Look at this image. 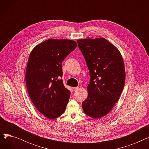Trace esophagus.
I'll use <instances>...</instances> for the list:
<instances>
[{"instance_id":"obj_1","label":"esophagus","mask_w":149,"mask_h":149,"mask_svg":"<svg viewBox=\"0 0 149 149\" xmlns=\"http://www.w3.org/2000/svg\"><path fill=\"white\" fill-rule=\"evenodd\" d=\"M79 87H74V88H73V90L74 91H77L78 89H79Z\"/></svg>"}]
</instances>
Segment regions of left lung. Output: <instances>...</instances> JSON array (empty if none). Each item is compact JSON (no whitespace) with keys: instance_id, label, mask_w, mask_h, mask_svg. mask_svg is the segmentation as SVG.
<instances>
[{"instance_id":"8db88e82","label":"left lung","mask_w":149,"mask_h":149,"mask_svg":"<svg viewBox=\"0 0 149 149\" xmlns=\"http://www.w3.org/2000/svg\"><path fill=\"white\" fill-rule=\"evenodd\" d=\"M89 70L88 95L82 103L83 111L93 118L108 114L123 90L126 72L120 51L104 38L77 40Z\"/></svg>"}]
</instances>
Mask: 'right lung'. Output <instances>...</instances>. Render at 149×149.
Returning <instances> with one entry per match:
<instances>
[{
	"mask_svg": "<svg viewBox=\"0 0 149 149\" xmlns=\"http://www.w3.org/2000/svg\"><path fill=\"white\" fill-rule=\"evenodd\" d=\"M77 46L67 39H48L31 51L25 81L29 96L37 110L48 119H55L65 111L70 91L62 80L61 63Z\"/></svg>",
	"mask_w": 149,
	"mask_h": 149,
	"instance_id": "obj_1",
	"label": "right lung"
}]
</instances>
